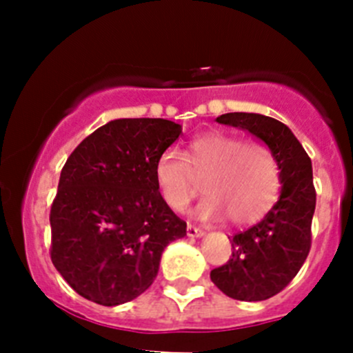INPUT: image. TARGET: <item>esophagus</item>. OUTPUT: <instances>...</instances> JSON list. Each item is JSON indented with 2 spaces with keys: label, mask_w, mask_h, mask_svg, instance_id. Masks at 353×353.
Listing matches in <instances>:
<instances>
[{
  "label": "esophagus",
  "mask_w": 353,
  "mask_h": 353,
  "mask_svg": "<svg viewBox=\"0 0 353 353\" xmlns=\"http://www.w3.org/2000/svg\"><path fill=\"white\" fill-rule=\"evenodd\" d=\"M186 234H188V237H201V236H205V232H203L201 229H198V227L191 225V223H188Z\"/></svg>",
  "instance_id": "esophagus-1"
}]
</instances>
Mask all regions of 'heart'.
Returning a JSON list of instances; mask_svg holds the SVG:
<instances>
[{
	"label": "heart",
	"instance_id": "b5f03b06",
	"mask_svg": "<svg viewBox=\"0 0 353 353\" xmlns=\"http://www.w3.org/2000/svg\"><path fill=\"white\" fill-rule=\"evenodd\" d=\"M157 190L172 212L186 210L194 196V179H203V199L196 215L203 220L229 216L234 225H249L270 212L280 191V170L266 147L244 143L222 131L199 134L184 157L167 148L154 167Z\"/></svg>",
	"mask_w": 353,
	"mask_h": 353
}]
</instances>
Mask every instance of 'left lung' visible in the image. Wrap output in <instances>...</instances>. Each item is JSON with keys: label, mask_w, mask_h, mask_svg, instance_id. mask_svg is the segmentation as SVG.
Returning <instances> with one entry per match:
<instances>
[{"label": "left lung", "mask_w": 353, "mask_h": 353, "mask_svg": "<svg viewBox=\"0 0 353 353\" xmlns=\"http://www.w3.org/2000/svg\"><path fill=\"white\" fill-rule=\"evenodd\" d=\"M216 123L249 131L279 163V201L261 222L230 239L232 258L210 273L212 282L236 301H266L292 282L311 249L316 208L311 159L288 126L273 117L229 112L216 117Z\"/></svg>", "instance_id": "8db88e82"}]
</instances>
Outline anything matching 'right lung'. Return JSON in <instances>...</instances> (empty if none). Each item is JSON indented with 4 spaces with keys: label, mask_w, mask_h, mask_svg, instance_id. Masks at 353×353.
Here are the masks:
<instances>
[{
    "label": "right lung",
    "mask_w": 353,
    "mask_h": 353,
    "mask_svg": "<svg viewBox=\"0 0 353 353\" xmlns=\"http://www.w3.org/2000/svg\"><path fill=\"white\" fill-rule=\"evenodd\" d=\"M183 133L167 119H114L68 157L51 206V259L68 285L101 305L143 294L186 222L160 199L154 167Z\"/></svg>",
    "instance_id": "right-lung-1"
}]
</instances>
